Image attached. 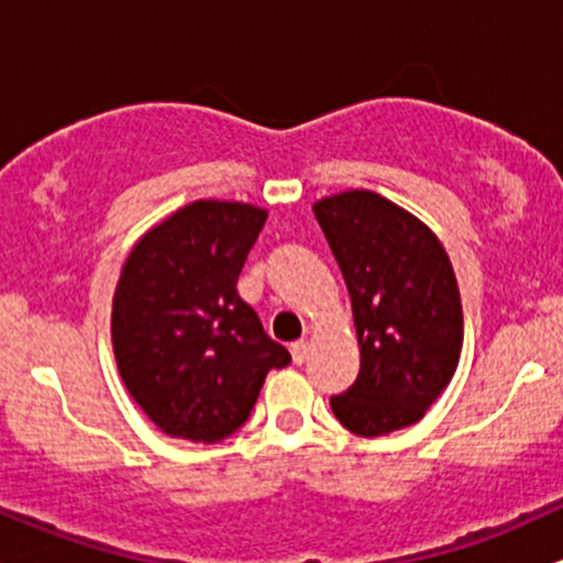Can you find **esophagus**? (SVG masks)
Listing matches in <instances>:
<instances>
[{
  "instance_id": "34e87169",
  "label": "esophagus",
  "mask_w": 563,
  "mask_h": 563,
  "mask_svg": "<svg viewBox=\"0 0 563 563\" xmlns=\"http://www.w3.org/2000/svg\"><path fill=\"white\" fill-rule=\"evenodd\" d=\"M291 356H294V364H305L307 361V356H310V342L307 340H299V342H294L291 345Z\"/></svg>"
}]
</instances>
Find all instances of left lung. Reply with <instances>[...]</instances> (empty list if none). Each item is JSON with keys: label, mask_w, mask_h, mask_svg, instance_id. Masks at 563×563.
<instances>
[{"label": "left lung", "mask_w": 563, "mask_h": 563, "mask_svg": "<svg viewBox=\"0 0 563 563\" xmlns=\"http://www.w3.org/2000/svg\"><path fill=\"white\" fill-rule=\"evenodd\" d=\"M345 277L356 323V383L331 396L336 421L383 437L421 421L448 388L464 345V312L445 247L429 227L366 188L312 205Z\"/></svg>", "instance_id": "left-lung-1"}]
</instances>
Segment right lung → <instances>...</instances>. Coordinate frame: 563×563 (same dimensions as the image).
<instances>
[{"label": "right lung", "instance_id": "right-lung-1", "mask_svg": "<svg viewBox=\"0 0 563 563\" xmlns=\"http://www.w3.org/2000/svg\"><path fill=\"white\" fill-rule=\"evenodd\" d=\"M266 210L197 199L134 242L112 297V353L132 399L169 437L221 442L251 416L269 369L291 353L269 340L236 277Z\"/></svg>", "mask_w": 563, "mask_h": 563}]
</instances>
